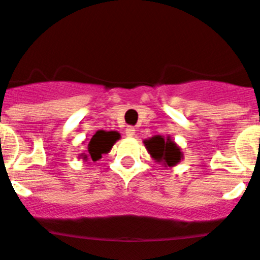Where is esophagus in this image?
Segmentation results:
<instances>
[{
	"label": "esophagus",
	"instance_id": "34e87169",
	"mask_svg": "<svg viewBox=\"0 0 260 260\" xmlns=\"http://www.w3.org/2000/svg\"><path fill=\"white\" fill-rule=\"evenodd\" d=\"M125 135L128 138H134L135 135H136V129H135L134 126H128L125 129Z\"/></svg>",
	"mask_w": 260,
	"mask_h": 260
}]
</instances>
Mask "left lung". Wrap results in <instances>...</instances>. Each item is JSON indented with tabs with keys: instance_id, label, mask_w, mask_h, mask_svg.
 I'll return each instance as SVG.
<instances>
[{
	"instance_id": "8db88e82",
	"label": "left lung",
	"mask_w": 260,
	"mask_h": 260,
	"mask_svg": "<svg viewBox=\"0 0 260 260\" xmlns=\"http://www.w3.org/2000/svg\"><path fill=\"white\" fill-rule=\"evenodd\" d=\"M147 150L156 162H162L165 166H175L182 158L181 150L171 139L154 136L144 142Z\"/></svg>"
}]
</instances>
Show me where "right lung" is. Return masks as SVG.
Here are the masks:
<instances>
[{"label":"right lung","instance_id":"1","mask_svg":"<svg viewBox=\"0 0 260 260\" xmlns=\"http://www.w3.org/2000/svg\"><path fill=\"white\" fill-rule=\"evenodd\" d=\"M120 139V134L114 132V131H110V132H106V131H97L95 135H93V138L90 139L89 143H87V154H82L83 160H93V162H97L98 159L102 158V154H106L109 152L112 146H113L116 140Z\"/></svg>","mask_w":260,"mask_h":260}]
</instances>
